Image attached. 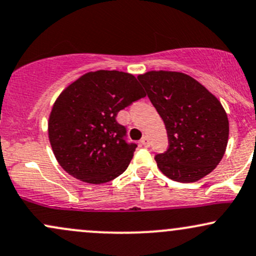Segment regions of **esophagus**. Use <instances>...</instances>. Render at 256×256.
<instances>
[{
  "mask_svg": "<svg viewBox=\"0 0 256 256\" xmlns=\"http://www.w3.org/2000/svg\"><path fill=\"white\" fill-rule=\"evenodd\" d=\"M140 144L144 146H150V140H149L148 137L144 136L142 138V140H140Z\"/></svg>",
  "mask_w": 256,
  "mask_h": 256,
  "instance_id": "1",
  "label": "esophagus"
}]
</instances>
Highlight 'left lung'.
Segmentation results:
<instances>
[{
	"label": "left lung",
	"mask_w": 256,
	"mask_h": 256,
	"mask_svg": "<svg viewBox=\"0 0 256 256\" xmlns=\"http://www.w3.org/2000/svg\"><path fill=\"white\" fill-rule=\"evenodd\" d=\"M165 122L168 149L155 156L160 171L176 182L192 183L219 165L228 140V119L219 100L180 72L138 76Z\"/></svg>",
	"instance_id": "1"
}]
</instances>
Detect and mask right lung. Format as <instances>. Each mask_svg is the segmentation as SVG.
Returning <instances> with one entry per match:
<instances>
[{
  "label": "right lung",
  "instance_id": "right-lung-1",
  "mask_svg": "<svg viewBox=\"0 0 256 256\" xmlns=\"http://www.w3.org/2000/svg\"><path fill=\"white\" fill-rule=\"evenodd\" d=\"M146 98L134 76L119 71L85 73L60 94L50 112L49 140L60 166L91 184L107 183L128 168L136 143L126 142L116 114Z\"/></svg>",
  "mask_w": 256,
  "mask_h": 256
}]
</instances>
